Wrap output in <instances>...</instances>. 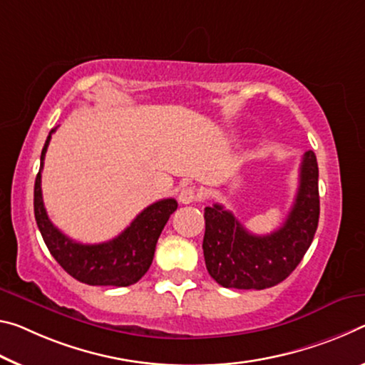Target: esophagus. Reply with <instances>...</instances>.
<instances>
[{
    "instance_id": "obj_1",
    "label": "esophagus",
    "mask_w": 365,
    "mask_h": 365,
    "mask_svg": "<svg viewBox=\"0 0 365 365\" xmlns=\"http://www.w3.org/2000/svg\"><path fill=\"white\" fill-rule=\"evenodd\" d=\"M196 200H198V192H196L193 187H185L180 190V193H178V201H180L182 205H190Z\"/></svg>"
}]
</instances>
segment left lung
<instances>
[{
	"mask_svg": "<svg viewBox=\"0 0 365 365\" xmlns=\"http://www.w3.org/2000/svg\"><path fill=\"white\" fill-rule=\"evenodd\" d=\"M320 196L314 151L302 158L296 201L284 224L268 235H255L222 205L205 207L203 253L207 273L232 289H266L279 284L297 268L314 240Z\"/></svg>",
	"mask_w": 365,
	"mask_h": 365,
	"instance_id": "obj_1",
	"label": "left lung"
}]
</instances>
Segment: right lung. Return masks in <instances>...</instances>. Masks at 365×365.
<instances>
[{
	"instance_id": "add662e5",
	"label": "right lung",
	"mask_w": 365,
	"mask_h": 365,
	"mask_svg": "<svg viewBox=\"0 0 365 365\" xmlns=\"http://www.w3.org/2000/svg\"><path fill=\"white\" fill-rule=\"evenodd\" d=\"M55 128L48 133L40 155V170L34 187V214L45 245L69 276L89 286H131L146 274L153 263L155 244L177 210V201H155L135 217L118 237L102 244H79L58 230L48 219L42 198V169L45 153Z\"/></svg>"
}]
</instances>
